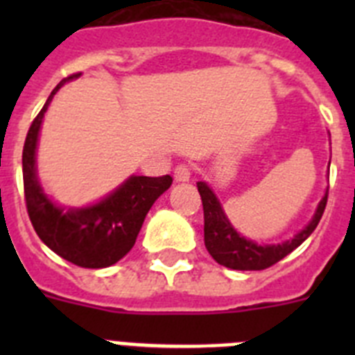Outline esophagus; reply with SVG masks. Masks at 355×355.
Masks as SVG:
<instances>
[{
    "label": "esophagus",
    "instance_id": "1",
    "mask_svg": "<svg viewBox=\"0 0 355 355\" xmlns=\"http://www.w3.org/2000/svg\"><path fill=\"white\" fill-rule=\"evenodd\" d=\"M174 180L178 183H188L190 181V168L187 165H178L174 171Z\"/></svg>",
    "mask_w": 355,
    "mask_h": 355
}]
</instances>
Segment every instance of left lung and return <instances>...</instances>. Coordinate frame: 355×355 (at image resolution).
<instances>
[{"label":"left lung","mask_w":355,"mask_h":355,"mask_svg":"<svg viewBox=\"0 0 355 355\" xmlns=\"http://www.w3.org/2000/svg\"><path fill=\"white\" fill-rule=\"evenodd\" d=\"M331 165V162H329ZM200 199H202V209H205V245L211 258L218 265H224L233 270H263L268 266L275 265L277 261L293 252L297 247L309 238L318 225L320 218L324 215L325 205H327V192L324 193L322 200L316 206L311 220L307 222L299 233L293 234L281 243H256L243 234H240L231 224L222 208L220 199L213 192L206 181L197 183Z\"/></svg>","instance_id":"1"}]
</instances>
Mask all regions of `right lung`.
Listing matches in <instances>:
<instances>
[{
	"label": "right lung",
	"mask_w": 355,
	"mask_h": 355,
	"mask_svg": "<svg viewBox=\"0 0 355 355\" xmlns=\"http://www.w3.org/2000/svg\"><path fill=\"white\" fill-rule=\"evenodd\" d=\"M78 76H69L56 85L31 122L23 149L24 197L33 229L53 252L83 268H106L130 252L150 206L171 188L172 178L133 174L105 197L85 206L65 208L48 196L37 172L40 128L56 92Z\"/></svg>",
	"instance_id": "right-lung-1"
}]
</instances>
